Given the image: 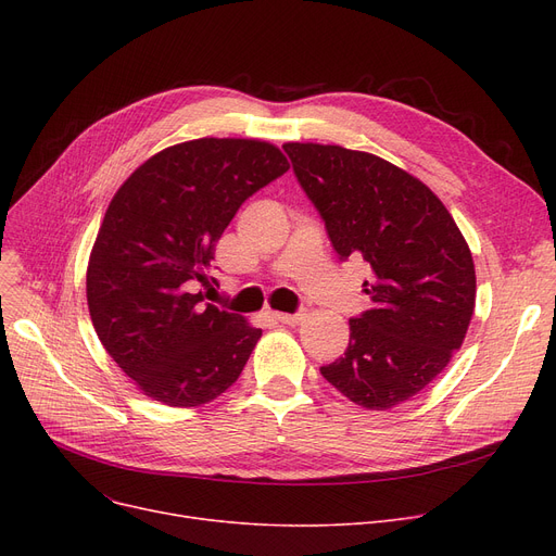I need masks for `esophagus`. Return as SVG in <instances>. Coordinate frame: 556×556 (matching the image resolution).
Returning a JSON list of instances; mask_svg holds the SVG:
<instances>
[{
  "label": "esophagus",
  "instance_id": "34e87169",
  "mask_svg": "<svg viewBox=\"0 0 556 556\" xmlns=\"http://www.w3.org/2000/svg\"><path fill=\"white\" fill-rule=\"evenodd\" d=\"M273 317L281 325H300L304 319V313H273Z\"/></svg>",
  "mask_w": 556,
  "mask_h": 556
}]
</instances>
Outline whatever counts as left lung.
Segmentation results:
<instances>
[{
  "mask_svg": "<svg viewBox=\"0 0 556 556\" xmlns=\"http://www.w3.org/2000/svg\"><path fill=\"white\" fill-rule=\"evenodd\" d=\"M283 151L338 256L371 270L369 311L349 319L344 356L319 371L349 401L388 410L421 392L462 346L476 308L471 250L444 202L388 160L311 141Z\"/></svg>",
  "mask_w": 556,
  "mask_h": 556,
  "instance_id": "8db88e82",
  "label": "left lung"
}]
</instances>
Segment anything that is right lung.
<instances>
[{"mask_svg":"<svg viewBox=\"0 0 556 556\" xmlns=\"http://www.w3.org/2000/svg\"><path fill=\"white\" fill-rule=\"evenodd\" d=\"M290 168L261 139L202 137L146 160L114 193L87 263L105 352L153 401L195 407L237 383L261 329L204 304L216 243L241 204Z\"/></svg>","mask_w":556,"mask_h":556,"instance_id":"right-lung-1","label":"right lung"}]
</instances>
